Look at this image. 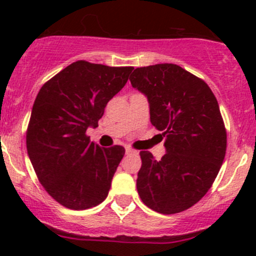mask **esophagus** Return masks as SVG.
Segmentation results:
<instances>
[{"mask_svg": "<svg viewBox=\"0 0 256 256\" xmlns=\"http://www.w3.org/2000/svg\"><path fill=\"white\" fill-rule=\"evenodd\" d=\"M125 152H126V154H136L135 150H134V148H130V147H126Z\"/></svg>", "mask_w": 256, "mask_h": 256, "instance_id": "1", "label": "esophagus"}]
</instances>
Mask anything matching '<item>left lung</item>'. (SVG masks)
Instances as JSON below:
<instances>
[{
    "label": "left lung",
    "instance_id": "obj_1",
    "mask_svg": "<svg viewBox=\"0 0 256 256\" xmlns=\"http://www.w3.org/2000/svg\"><path fill=\"white\" fill-rule=\"evenodd\" d=\"M131 85L150 102L151 124L166 138L160 161L141 151L138 192L161 214H176L200 202L213 184L226 151V130L207 82L176 64L136 68Z\"/></svg>",
    "mask_w": 256,
    "mask_h": 256
}]
</instances>
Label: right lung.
<instances>
[{
    "label": "right lung",
    "instance_id": "obj_1",
    "mask_svg": "<svg viewBox=\"0 0 256 256\" xmlns=\"http://www.w3.org/2000/svg\"><path fill=\"white\" fill-rule=\"evenodd\" d=\"M132 69L74 62L44 82L36 98L26 132L28 156L40 184L66 208L82 210L108 197L125 148L100 147L86 128H96Z\"/></svg>",
    "mask_w": 256,
    "mask_h": 256
}]
</instances>
